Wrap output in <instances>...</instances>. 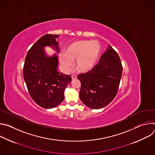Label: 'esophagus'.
I'll list each match as a JSON object with an SVG mask.
<instances>
[{
    "instance_id": "34e87169",
    "label": "esophagus",
    "mask_w": 155,
    "mask_h": 155,
    "mask_svg": "<svg viewBox=\"0 0 155 155\" xmlns=\"http://www.w3.org/2000/svg\"><path fill=\"white\" fill-rule=\"evenodd\" d=\"M72 80H75V79H76L77 77V76L76 75H72Z\"/></svg>"
}]
</instances>
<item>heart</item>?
Returning <instances> with one entry per match:
<instances>
[{
	"label": "heart",
	"mask_w": 155,
	"mask_h": 155,
	"mask_svg": "<svg viewBox=\"0 0 155 155\" xmlns=\"http://www.w3.org/2000/svg\"><path fill=\"white\" fill-rule=\"evenodd\" d=\"M101 51L97 41L80 40L72 43L65 51L58 54L61 68L63 72L68 73L75 60V65L81 72L91 71L96 64Z\"/></svg>",
	"instance_id": "b5f03b06"
}]
</instances>
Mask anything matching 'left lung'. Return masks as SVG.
Masks as SVG:
<instances>
[{"instance_id": "obj_1", "label": "left lung", "mask_w": 155, "mask_h": 155, "mask_svg": "<svg viewBox=\"0 0 155 155\" xmlns=\"http://www.w3.org/2000/svg\"><path fill=\"white\" fill-rule=\"evenodd\" d=\"M122 72L120 58L109 45L91 71L78 75L81 82L80 100L92 109L107 106L117 94Z\"/></svg>"}]
</instances>
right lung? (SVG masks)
<instances>
[{
	"label": "right lung",
	"instance_id": "right-lung-1",
	"mask_svg": "<svg viewBox=\"0 0 155 155\" xmlns=\"http://www.w3.org/2000/svg\"><path fill=\"white\" fill-rule=\"evenodd\" d=\"M58 35L46 34L38 39L28 51L23 68V77L28 92L39 106L53 108L64 99V91L71 81L70 75L59 73L56 54L48 56L45 47L59 52Z\"/></svg>",
	"mask_w": 155,
	"mask_h": 155
}]
</instances>
